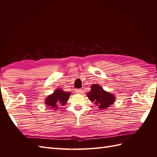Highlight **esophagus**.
Segmentation results:
<instances>
[{
  "instance_id": "1",
  "label": "esophagus",
  "mask_w": 157,
  "mask_h": 157,
  "mask_svg": "<svg viewBox=\"0 0 157 157\" xmlns=\"http://www.w3.org/2000/svg\"><path fill=\"white\" fill-rule=\"evenodd\" d=\"M75 92H76V93L79 94H83V91L82 89H78L77 90H75Z\"/></svg>"
}]
</instances>
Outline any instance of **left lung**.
Masks as SVG:
<instances>
[{
	"mask_svg": "<svg viewBox=\"0 0 157 157\" xmlns=\"http://www.w3.org/2000/svg\"><path fill=\"white\" fill-rule=\"evenodd\" d=\"M87 98L92 103L101 109H107L115 103V95L109 91H106L101 86L97 84H93L91 86V90L87 94Z\"/></svg>",
	"mask_w": 157,
	"mask_h": 157,
	"instance_id": "1",
	"label": "left lung"
}]
</instances>
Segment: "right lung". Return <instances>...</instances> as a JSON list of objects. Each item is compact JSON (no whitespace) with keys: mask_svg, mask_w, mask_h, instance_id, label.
<instances>
[{"mask_svg":"<svg viewBox=\"0 0 157 157\" xmlns=\"http://www.w3.org/2000/svg\"><path fill=\"white\" fill-rule=\"evenodd\" d=\"M70 95V92L64 91L61 88H58L54 91L53 94L48 95L44 101L46 107L53 110H56L59 107L66 105Z\"/></svg>","mask_w":157,"mask_h":157,"instance_id":"right-lung-1","label":"right lung"}]
</instances>
